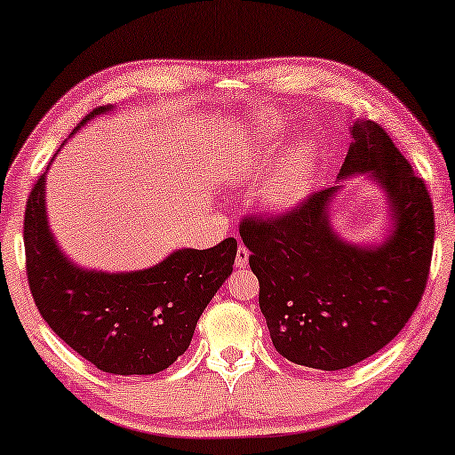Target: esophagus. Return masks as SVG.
Here are the masks:
<instances>
[{
  "instance_id": "34e87169",
  "label": "esophagus",
  "mask_w": 455,
  "mask_h": 455,
  "mask_svg": "<svg viewBox=\"0 0 455 455\" xmlns=\"http://www.w3.org/2000/svg\"><path fill=\"white\" fill-rule=\"evenodd\" d=\"M248 260H250V251H248V248H243V246L237 248L235 267H237V268H246V267H248Z\"/></svg>"
}]
</instances>
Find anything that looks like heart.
I'll list each match as a JSON object with an SVG mask.
<instances>
[{
    "label": "heart",
    "mask_w": 455,
    "mask_h": 455,
    "mask_svg": "<svg viewBox=\"0 0 455 455\" xmlns=\"http://www.w3.org/2000/svg\"><path fill=\"white\" fill-rule=\"evenodd\" d=\"M283 142V132L272 122L267 132L258 140H251L248 148L242 152V156H237L228 166V177L237 180V183L260 177L281 152ZM317 164L319 146L315 140H299L281 158L270 177L264 180L260 188L262 205L272 213H284L303 204L309 197L313 183H315Z\"/></svg>",
    "instance_id": "b5f03b06"
}]
</instances>
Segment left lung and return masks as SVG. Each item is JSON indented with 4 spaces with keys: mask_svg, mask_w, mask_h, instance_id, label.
Listing matches in <instances>:
<instances>
[{
    "mask_svg": "<svg viewBox=\"0 0 455 455\" xmlns=\"http://www.w3.org/2000/svg\"><path fill=\"white\" fill-rule=\"evenodd\" d=\"M338 185L268 220L240 223L250 268L260 283V311L272 344L299 366L341 370L393 341L427 284L433 204L423 179L372 120H355ZM364 173L387 195V237L354 244L331 226L340 180Z\"/></svg>",
    "mask_w": 455,
    "mask_h": 455,
    "instance_id": "1",
    "label": "left lung"
}]
</instances>
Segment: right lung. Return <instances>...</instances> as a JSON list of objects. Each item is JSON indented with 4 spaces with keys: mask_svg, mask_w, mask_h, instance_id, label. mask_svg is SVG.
Segmentation results:
<instances>
[{
    "mask_svg": "<svg viewBox=\"0 0 455 455\" xmlns=\"http://www.w3.org/2000/svg\"><path fill=\"white\" fill-rule=\"evenodd\" d=\"M109 111L114 106L93 109L73 134ZM46 172L28 197L24 218L28 284L42 319L103 372L132 376L169 368L187 352L201 313L232 275L237 242L228 237L207 250H174L144 270L83 268L59 248L48 226Z\"/></svg>",
    "mask_w": 455,
    "mask_h": 455,
    "instance_id": "1",
    "label": "right lung"
}]
</instances>
